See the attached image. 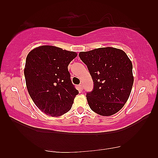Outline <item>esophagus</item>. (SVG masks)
Returning <instances> with one entry per match:
<instances>
[{
    "label": "esophagus",
    "mask_w": 158,
    "mask_h": 158,
    "mask_svg": "<svg viewBox=\"0 0 158 158\" xmlns=\"http://www.w3.org/2000/svg\"><path fill=\"white\" fill-rule=\"evenodd\" d=\"M79 88H80V89H83V85H82V84L79 85Z\"/></svg>",
    "instance_id": "1"
}]
</instances>
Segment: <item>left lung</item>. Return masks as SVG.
Returning a JSON list of instances; mask_svg holds the SVG:
<instances>
[{
	"instance_id": "1",
	"label": "left lung",
	"mask_w": 158,
	"mask_h": 158,
	"mask_svg": "<svg viewBox=\"0 0 158 158\" xmlns=\"http://www.w3.org/2000/svg\"><path fill=\"white\" fill-rule=\"evenodd\" d=\"M79 56L94 84L93 91L86 95L90 109L102 116L115 114L127 102L133 85L132 64L128 56L111 47L81 52Z\"/></svg>"
}]
</instances>
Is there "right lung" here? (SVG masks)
<instances>
[{
    "label": "right lung",
    "mask_w": 158,
    "mask_h": 158,
    "mask_svg": "<svg viewBox=\"0 0 158 158\" xmlns=\"http://www.w3.org/2000/svg\"><path fill=\"white\" fill-rule=\"evenodd\" d=\"M77 53L52 45L33 49L26 57V84L36 106L52 117L70 110L79 91L70 80L68 66Z\"/></svg>",
    "instance_id": "right-lung-1"
}]
</instances>
